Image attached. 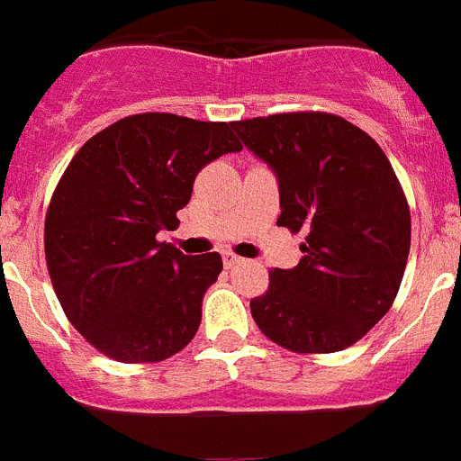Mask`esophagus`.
I'll return each instance as SVG.
<instances>
[{
  "mask_svg": "<svg viewBox=\"0 0 461 461\" xmlns=\"http://www.w3.org/2000/svg\"><path fill=\"white\" fill-rule=\"evenodd\" d=\"M240 256H235V254H230V251H226V254H223V266L226 267H233V266H238L240 263Z\"/></svg>",
  "mask_w": 461,
  "mask_h": 461,
  "instance_id": "esophagus-1",
  "label": "esophagus"
}]
</instances>
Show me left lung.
Instances as JSON below:
<instances>
[{
  "label": "left lung",
  "mask_w": 461,
  "mask_h": 461,
  "mask_svg": "<svg viewBox=\"0 0 461 461\" xmlns=\"http://www.w3.org/2000/svg\"><path fill=\"white\" fill-rule=\"evenodd\" d=\"M279 180L276 226L304 233L293 270L251 300L260 332L293 353L344 351L388 313L411 249L409 203L369 133L300 110L230 124Z\"/></svg>",
  "instance_id": "8db88e82"
}]
</instances>
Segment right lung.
Returning <instances> with one entry per match:
<instances>
[{"label":"right lung","instance_id":"right-lung-1","mask_svg":"<svg viewBox=\"0 0 461 461\" xmlns=\"http://www.w3.org/2000/svg\"><path fill=\"white\" fill-rule=\"evenodd\" d=\"M242 145L228 122L140 113L89 138L52 191L43 247L67 319L117 362H161L201 325L223 263L158 242L189 203L195 175Z\"/></svg>","mask_w":461,"mask_h":461}]
</instances>
